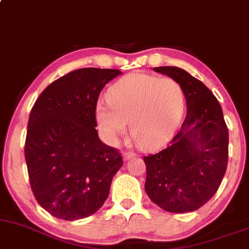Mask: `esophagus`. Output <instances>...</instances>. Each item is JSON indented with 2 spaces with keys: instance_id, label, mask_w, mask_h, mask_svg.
Instances as JSON below:
<instances>
[{
  "instance_id": "34e87169",
  "label": "esophagus",
  "mask_w": 249,
  "mask_h": 249,
  "mask_svg": "<svg viewBox=\"0 0 249 249\" xmlns=\"http://www.w3.org/2000/svg\"><path fill=\"white\" fill-rule=\"evenodd\" d=\"M134 157H136V154L134 153H128V152H124V153H123V158H124L125 161L131 160V159H133Z\"/></svg>"
}]
</instances>
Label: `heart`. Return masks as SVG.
Wrapping results in <instances>:
<instances>
[{"instance_id": "b5f03b06", "label": "heart", "mask_w": 249, "mask_h": 249, "mask_svg": "<svg viewBox=\"0 0 249 249\" xmlns=\"http://www.w3.org/2000/svg\"><path fill=\"white\" fill-rule=\"evenodd\" d=\"M107 103L97 102L95 119L104 139L116 145L127 123L138 145L155 149L175 133L184 109V94L178 81L143 73L122 77L107 90Z\"/></svg>"}]
</instances>
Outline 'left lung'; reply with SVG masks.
<instances>
[{"label":"left lung","instance_id":"obj_1","mask_svg":"<svg viewBox=\"0 0 249 249\" xmlns=\"http://www.w3.org/2000/svg\"><path fill=\"white\" fill-rule=\"evenodd\" d=\"M178 81L187 116L170 145L143 157L145 190L163 210L175 213L199 209L218 190L229 160V130L219 102L210 89L178 67H154Z\"/></svg>","mask_w":249,"mask_h":249}]
</instances>
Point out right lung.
<instances>
[{
	"label": "right lung",
	"mask_w": 249,
	"mask_h": 249,
	"mask_svg": "<svg viewBox=\"0 0 249 249\" xmlns=\"http://www.w3.org/2000/svg\"><path fill=\"white\" fill-rule=\"evenodd\" d=\"M118 70L81 68L51 83L28 123L25 161L36 199L53 217L77 220L100 210L123 166L117 149L101 142L95 107Z\"/></svg>",
	"instance_id": "obj_1"
}]
</instances>
